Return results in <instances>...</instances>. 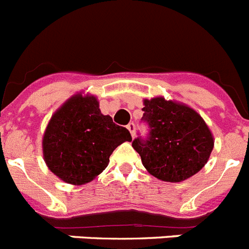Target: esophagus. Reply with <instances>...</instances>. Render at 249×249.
I'll list each match as a JSON object with an SVG mask.
<instances>
[{"instance_id": "esophagus-1", "label": "esophagus", "mask_w": 249, "mask_h": 249, "mask_svg": "<svg viewBox=\"0 0 249 249\" xmlns=\"http://www.w3.org/2000/svg\"><path fill=\"white\" fill-rule=\"evenodd\" d=\"M127 129H128V131H129L131 136L134 137V133H136V126H134L133 122L128 123V124H127Z\"/></svg>"}]
</instances>
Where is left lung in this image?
Returning a JSON list of instances; mask_svg holds the SVG:
<instances>
[{
  "label": "left lung",
  "mask_w": 249,
  "mask_h": 249,
  "mask_svg": "<svg viewBox=\"0 0 249 249\" xmlns=\"http://www.w3.org/2000/svg\"><path fill=\"white\" fill-rule=\"evenodd\" d=\"M149 137L132 142L149 174L168 182L189 179L205 166L213 136L204 118L190 106L163 96L143 100Z\"/></svg>",
  "instance_id": "8db88e82"
}]
</instances>
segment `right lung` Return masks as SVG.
Wrapping results in <instances>:
<instances>
[{
  "label": "right lung",
  "mask_w": 249,
  "mask_h": 249,
  "mask_svg": "<svg viewBox=\"0 0 249 249\" xmlns=\"http://www.w3.org/2000/svg\"><path fill=\"white\" fill-rule=\"evenodd\" d=\"M131 141L128 129L102 115L95 95L77 92L50 117L42 140L43 158L64 182L84 185L106 169L118 145Z\"/></svg>",
  "instance_id": "obj_1"
}]
</instances>
